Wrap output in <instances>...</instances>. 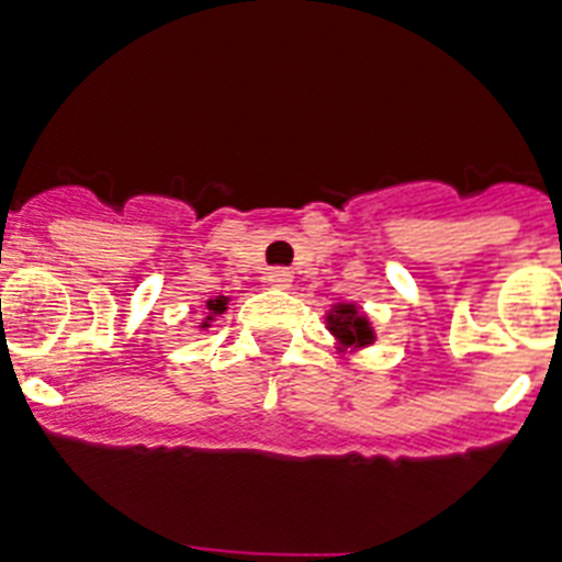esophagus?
Returning a JSON list of instances; mask_svg holds the SVG:
<instances>
[{
    "label": "esophagus",
    "mask_w": 562,
    "mask_h": 562,
    "mask_svg": "<svg viewBox=\"0 0 562 562\" xmlns=\"http://www.w3.org/2000/svg\"><path fill=\"white\" fill-rule=\"evenodd\" d=\"M266 280L271 289H291V280H294V277H291L289 268H271V271L266 273Z\"/></svg>",
    "instance_id": "esophagus-1"
}]
</instances>
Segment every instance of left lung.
<instances>
[{
  "label": "left lung",
  "mask_w": 562,
  "mask_h": 562,
  "mask_svg": "<svg viewBox=\"0 0 562 562\" xmlns=\"http://www.w3.org/2000/svg\"><path fill=\"white\" fill-rule=\"evenodd\" d=\"M325 328L337 342V351H362L376 342L371 317L357 303H334L325 314Z\"/></svg>",
  "instance_id": "8db88e82"
}]
</instances>
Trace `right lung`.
<instances>
[{
  "label": "right lung",
  "mask_w": 562,
  "mask_h": 562,
  "mask_svg": "<svg viewBox=\"0 0 562 562\" xmlns=\"http://www.w3.org/2000/svg\"><path fill=\"white\" fill-rule=\"evenodd\" d=\"M228 303H231V296H225V294L205 300V314H202V323L196 325V328H200V331H209L211 323H214L220 314H225V311H228Z\"/></svg>",
  "instance_id": "right-lung-1"
}]
</instances>
